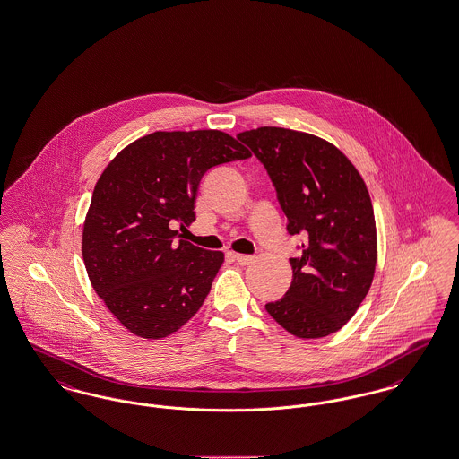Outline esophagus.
I'll return each mask as SVG.
<instances>
[{
    "mask_svg": "<svg viewBox=\"0 0 459 459\" xmlns=\"http://www.w3.org/2000/svg\"><path fill=\"white\" fill-rule=\"evenodd\" d=\"M232 258L240 264H251V263L256 262V256H251V255H239V253H232Z\"/></svg>",
    "mask_w": 459,
    "mask_h": 459,
    "instance_id": "34e87169",
    "label": "esophagus"
}]
</instances>
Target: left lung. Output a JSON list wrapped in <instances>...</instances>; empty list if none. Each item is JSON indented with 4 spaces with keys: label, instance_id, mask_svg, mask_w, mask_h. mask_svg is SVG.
Returning <instances> with one entry per match:
<instances>
[{
    "label": "left lung",
    "instance_id": "obj_1",
    "mask_svg": "<svg viewBox=\"0 0 459 459\" xmlns=\"http://www.w3.org/2000/svg\"><path fill=\"white\" fill-rule=\"evenodd\" d=\"M238 139L270 175L287 232L305 236L303 255L289 260V290L264 307L296 337L330 335L350 322L375 275L377 229L365 180L346 154L313 134L260 127Z\"/></svg>",
    "mask_w": 459,
    "mask_h": 459
}]
</instances>
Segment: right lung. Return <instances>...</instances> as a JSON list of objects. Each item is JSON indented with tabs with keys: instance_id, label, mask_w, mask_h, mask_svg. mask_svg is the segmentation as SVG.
I'll use <instances>...</instances> for the list:
<instances>
[{
	"instance_id": "1",
	"label": "right lung",
	"mask_w": 459,
	"mask_h": 459,
	"mask_svg": "<svg viewBox=\"0 0 459 459\" xmlns=\"http://www.w3.org/2000/svg\"><path fill=\"white\" fill-rule=\"evenodd\" d=\"M251 153L221 131L153 132L131 143L96 182L82 230L89 281L113 316L137 337L161 339L204 303L221 251L193 246L201 177Z\"/></svg>"
}]
</instances>
